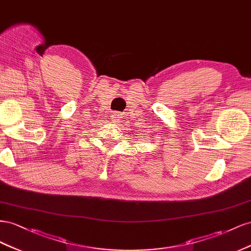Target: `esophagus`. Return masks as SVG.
<instances>
[{
  "mask_svg": "<svg viewBox=\"0 0 251 251\" xmlns=\"http://www.w3.org/2000/svg\"><path fill=\"white\" fill-rule=\"evenodd\" d=\"M111 117H112V119H113V120H117L120 116H119V113H118V112H114V113H111Z\"/></svg>",
  "mask_w": 251,
  "mask_h": 251,
  "instance_id": "obj_1",
  "label": "esophagus"
}]
</instances>
